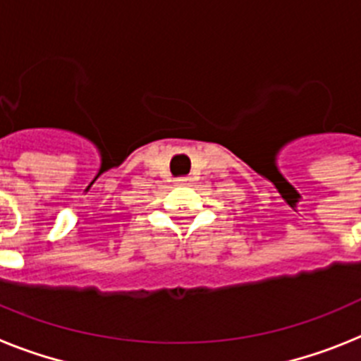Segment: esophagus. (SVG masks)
I'll use <instances>...</instances> for the list:
<instances>
[{
	"label": "esophagus",
	"mask_w": 361,
	"mask_h": 361,
	"mask_svg": "<svg viewBox=\"0 0 361 361\" xmlns=\"http://www.w3.org/2000/svg\"><path fill=\"white\" fill-rule=\"evenodd\" d=\"M190 181H192V178H190V176H180V178H176V183H178V185H189Z\"/></svg>",
	"instance_id": "esophagus-1"
}]
</instances>
